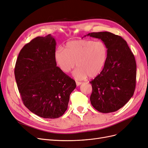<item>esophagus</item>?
<instances>
[{
    "mask_svg": "<svg viewBox=\"0 0 148 148\" xmlns=\"http://www.w3.org/2000/svg\"><path fill=\"white\" fill-rule=\"evenodd\" d=\"M82 84V82H76V84H77V86H79V85L80 84Z\"/></svg>",
    "mask_w": 148,
    "mask_h": 148,
    "instance_id": "34e87169",
    "label": "esophagus"
}]
</instances>
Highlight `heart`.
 <instances>
[{
    "mask_svg": "<svg viewBox=\"0 0 148 148\" xmlns=\"http://www.w3.org/2000/svg\"><path fill=\"white\" fill-rule=\"evenodd\" d=\"M108 49L104 42L91 39H80L66 44L65 50L61 47L54 52V59L60 70L65 73L72 70L75 63L77 68L73 76L77 79L99 75L106 64Z\"/></svg>",
    "mask_w": 148,
    "mask_h": 148,
    "instance_id": "heart-1",
    "label": "heart"
}]
</instances>
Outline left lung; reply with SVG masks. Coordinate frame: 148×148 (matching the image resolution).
Masks as SVG:
<instances>
[{"instance_id":"obj_1","label":"left lung","mask_w":148,"mask_h":148,"mask_svg":"<svg viewBox=\"0 0 148 148\" xmlns=\"http://www.w3.org/2000/svg\"><path fill=\"white\" fill-rule=\"evenodd\" d=\"M88 36L101 39L108 49V57L101 73L90 82V101L94 108L110 113L122 108L135 92L136 64L127 42L120 36L107 31Z\"/></svg>"}]
</instances>
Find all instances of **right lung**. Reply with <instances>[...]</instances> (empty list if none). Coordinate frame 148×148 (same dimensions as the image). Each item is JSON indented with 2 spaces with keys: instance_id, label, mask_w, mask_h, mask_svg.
I'll return each mask as SVG.
<instances>
[{
  "instance_id": "obj_1",
  "label": "right lung",
  "mask_w": 148,
  "mask_h": 148,
  "mask_svg": "<svg viewBox=\"0 0 148 148\" xmlns=\"http://www.w3.org/2000/svg\"><path fill=\"white\" fill-rule=\"evenodd\" d=\"M56 39L51 34L26 44L18 56L15 77L24 105L44 119H56L68 108L75 80L62 72L54 59Z\"/></svg>"
}]
</instances>
